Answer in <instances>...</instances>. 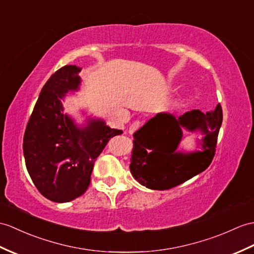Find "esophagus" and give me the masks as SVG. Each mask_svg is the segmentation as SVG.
I'll return each mask as SVG.
<instances>
[{"instance_id":"obj_1","label":"esophagus","mask_w":254,"mask_h":254,"mask_svg":"<svg viewBox=\"0 0 254 254\" xmlns=\"http://www.w3.org/2000/svg\"><path fill=\"white\" fill-rule=\"evenodd\" d=\"M139 127H140V121H138V120L134 121L132 125L129 126V127H128V133L129 134H133L135 131H137V129L139 128Z\"/></svg>"}]
</instances>
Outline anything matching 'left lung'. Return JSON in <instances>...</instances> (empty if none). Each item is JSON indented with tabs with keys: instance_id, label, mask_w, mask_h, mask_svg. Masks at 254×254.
Here are the masks:
<instances>
[{
	"instance_id": "left-lung-1",
	"label": "left lung",
	"mask_w": 254,
	"mask_h": 254,
	"mask_svg": "<svg viewBox=\"0 0 254 254\" xmlns=\"http://www.w3.org/2000/svg\"><path fill=\"white\" fill-rule=\"evenodd\" d=\"M222 120L220 104L213 111L192 109L178 119L171 114L156 115L133 135V178L149 190H166L203 172L213 159ZM185 129L202 135L196 151L178 150Z\"/></svg>"
}]
</instances>
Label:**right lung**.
<instances>
[{"instance_id":"right-lung-1","label":"right lung","mask_w":254,"mask_h":254,"mask_svg":"<svg viewBox=\"0 0 254 254\" xmlns=\"http://www.w3.org/2000/svg\"><path fill=\"white\" fill-rule=\"evenodd\" d=\"M81 70L70 64L51 75L23 136V156L33 184L45 198L58 203L85 192L96 158L111 137L123 133L86 110H80L84 117L81 123L64 113L63 102L67 94L81 88Z\"/></svg>"}]
</instances>
